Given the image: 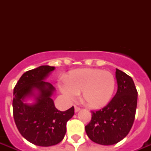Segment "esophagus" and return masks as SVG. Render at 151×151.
Masks as SVG:
<instances>
[{"mask_svg": "<svg viewBox=\"0 0 151 151\" xmlns=\"http://www.w3.org/2000/svg\"><path fill=\"white\" fill-rule=\"evenodd\" d=\"M80 110H81L80 107H78V106H74V110H75V112H78Z\"/></svg>", "mask_w": 151, "mask_h": 151, "instance_id": "obj_1", "label": "esophagus"}]
</instances>
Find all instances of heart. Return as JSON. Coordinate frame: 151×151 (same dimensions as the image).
I'll list each match as a JSON object with an SVG mask.
<instances>
[{
  "instance_id": "obj_1",
  "label": "heart",
  "mask_w": 151,
  "mask_h": 151,
  "mask_svg": "<svg viewBox=\"0 0 151 151\" xmlns=\"http://www.w3.org/2000/svg\"><path fill=\"white\" fill-rule=\"evenodd\" d=\"M59 88L68 101L75 100L81 92V99L91 108L103 107L114 92L116 79L112 73L99 69H79L71 72Z\"/></svg>"
}]
</instances>
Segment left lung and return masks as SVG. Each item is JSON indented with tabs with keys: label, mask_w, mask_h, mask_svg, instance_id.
<instances>
[{
	"label": "left lung",
	"mask_w": 151,
	"mask_h": 151,
	"mask_svg": "<svg viewBox=\"0 0 151 151\" xmlns=\"http://www.w3.org/2000/svg\"><path fill=\"white\" fill-rule=\"evenodd\" d=\"M117 91L101 110L92 111L91 122L85 126L88 138L101 145H113L129 134L133 124L138 92L132 78L116 69Z\"/></svg>",
	"instance_id": "left-lung-1"
}]
</instances>
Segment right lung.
Here are the masks:
<instances>
[{
  "label": "right lung",
  "instance_id": "right-lung-1",
  "mask_svg": "<svg viewBox=\"0 0 151 151\" xmlns=\"http://www.w3.org/2000/svg\"><path fill=\"white\" fill-rule=\"evenodd\" d=\"M54 70V66H41L27 71L13 92V117L18 130L27 140L40 147L60 143L66 134V122L74 114L73 106L66 111L55 106L51 98L55 88L44 81ZM30 96L36 102L25 104L24 99Z\"/></svg>",
  "mask_w": 151,
  "mask_h": 151
}]
</instances>
